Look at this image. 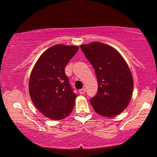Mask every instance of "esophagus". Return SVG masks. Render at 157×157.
Listing matches in <instances>:
<instances>
[{"label":"esophagus","instance_id":"1","mask_svg":"<svg viewBox=\"0 0 157 157\" xmlns=\"http://www.w3.org/2000/svg\"><path fill=\"white\" fill-rule=\"evenodd\" d=\"M85 91H86V90H85V89H80L78 91V93L80 94H85Z\"/></svg>","mask_w":157,"mask_h":157}]
</instances>
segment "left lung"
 <instances>
[{
  "mask_svg": "<svg viewBox=\"0 0 157 157\" xmlns=\"http://www.w3.org/2000/svg\"><path fill=\"white\" fill-rule=\"evenodd\" d=\"M85 56L95 71L98 92L90 99L94 111L105 117H113L128 106L134 81L122 56L112 46L101 42L81 45Z\"/></svg>",
  "mask_w": 157,
  "mask_h": 157,
  "instance_id": "obj_1",
  "label": "left lung"
}]
</instances>
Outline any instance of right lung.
Instances as JSON below:
<instances>
[{
	"label": "right lung",
	"mask_w": 157,
	"mask_h": 157,
	"mask_svg": "<svg viewBox=\"0 0 157 157\" xmlns=\"http://www.w3.org/2000/svg\"><path fill=\"white\" fill-rule=\"evenodd\" d=\"M78 47L56 44L42 53L32 69L29 89L35 106L44 117L63 119L71 113L76 94L65 74V67Z\"/></svg>",
	"instance_id": "right-lung-1"
}]
</instances>
